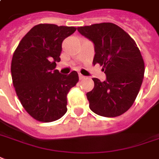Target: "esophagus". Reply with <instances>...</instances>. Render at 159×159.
<instances>
[{"label": "esophagus", "mask_w": 159, "mask_h": 159, "mask_svg": "<svg viewBox=\"0 0 159 159\" xmlns=\"http://www.w3.org/2000/svg\"><path fill=\"white\" fill-rule=\"evenodd\" d=\"M79 77H80V80H84V79H85V76H84V75H82L81 74H79Z\"/></svg>", "instance_id": "obj_1"}]
</instances>
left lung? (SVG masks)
Wrapping results in <instances>:
<instances>
[{"mask_svg":"<svg viewBox=\"0 0 159 159\" xmlns=\"http://www.w3.org/2000/svg\"><path fill=\"white\" fill-rule=\"evenodd\" d=\"M79 33L94 43L93 64H99L107 75L101 82L93 78L94 89L86 94L89 108L95 114L116 117L134 103L144 77V62L133 39L111 22L78 27Z\"/></svg>","mask_w":159,"mask_h":159,"instance_id":"8db88e82","label":"left lung"}]
</instances>
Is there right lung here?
I'll return each instance as SVG.
<instances>
[{"instance_id": "add662e5", "label": "right lung", "mask_w": 159, "mask_h": 159, "mask_svg": "<svg viewBox=\"0 0 159 159\" xmlns=\"http://www.w3.org/2000/svg\"><path fill=\"white\" fill-rule=\"evenodd\" d=\"M75 27L36 25L22 38L13 53L11 72L13 86L22 107L35 120L51 122L67 111V95L79 81L78 73L61 75L62 43Z\"/></svg>"}]
</instances>
